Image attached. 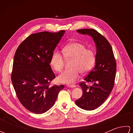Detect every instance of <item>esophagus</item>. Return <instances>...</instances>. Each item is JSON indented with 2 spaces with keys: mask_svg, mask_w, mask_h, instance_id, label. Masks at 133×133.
Segmentation results:
<instances>
[{
  "mask_svg": "<svg viewBox=\"0 0 133 133\" xmlns=\"http://www.w3.org/2000/svg\"><path fill=\"white\" fill-rule=\"evenodd\" d=\"M67 87H70V88H75L76 87V85H75V84H68Z\"/></svg>",
  "mask_w": 133,
  "mask_h": 133,
  "instance_id": "34e87169",
  "label": "esophagus"
}]
</instances>
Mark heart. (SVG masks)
I'll return each mask as SVG.
<instances>
[{
	"label": "heart",
	"instance_id": "obj_1",
	"mask_svg": "<svg viewBox=\"0 0 133 133\" xmlns=\"http://www.w3.org/2000/svg\"><path fill=\"white\" fill-rule=\"evenodd\" d=\"M64 57L72 59L71 69L66 70L58 76V80L61 83L72 84L79 77L81 72L85 74L89 72L95 62V54L91 49L79 42H71L63 49ZM64 58L61 53L54 51L50 59V64L55 71L61 72L63 68Z\"/></svg>",
	"mask_w": 133,
	"mask_h": 133
}]
</instances>
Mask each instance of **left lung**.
<instances>
[{
    "label": "left lung",
    "mask_w": 133,
    "mask_h": 133,
    "mask_svg": "<svg viewBox=\"0 0 133 133\" xmlns=\"http://www.w3.org/2000/svg\"><path fill=\"white\" fill-rule=\"evenodd\" d=\"M77 32L87 35L95 44V65L84 78L79 86L83 90L82 97L75 101L79 107L85 110H93L102 105L111 93L114 85L117 64L112 47L107 39L93 29H81ZM86 82L92 83L88 86Z\"/></svg>",
    "instance_id": "obj_1"
}]
</instances>
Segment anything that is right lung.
I'll return each mask as SVG.
<instances>
[{"instance_id":"right-lung-1","label":"right lung","mask_w":133,"mask_h":133,"mask_svg":"<svg viewBox=\"0 0 133 133\" xmlns=\"http://www.w3.org/2000/svg\"><path fill=\"white\" fill-rule=\"evenodd\" d=\"M65 33L33 34L19 45L14 56L11 81L20 102L29 111L43 114L55 104L64 85L50 86L55 75L50 59Z\"/></svg>"}]
</instances>
